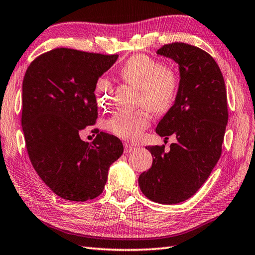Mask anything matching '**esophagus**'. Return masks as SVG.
<instances>
[{"mask_svg": "<svg viewBox=\"0 0 255 255\" xmlns=\"http://www.w3.org/2000/svg\"><path fill=\"white\" fill-rule=\"evenodd\" d=\"M124 148H125V153H130L134 149H136V147H133V145L129 144V143H125Z\"/></svg>", "mask_w": 255, "mask_h": 255, "instance_id": "34e87169", "label": "esophagus"}]
</instances>
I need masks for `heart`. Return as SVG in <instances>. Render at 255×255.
Here are the masks:
<instances>
[{"label": "heart", "instance_id": "1", "mask_svg": "<svg viewBox=\"0 0 255 255\" xmlns=\"http://www.w3.org/2000/svg\"><path fill=\"white\" fill-rule=\"evenodd\" d=\"M119 77L128 84L141 90V104L155 114H165L174 105L180 90L181 78L177 70L165 67L163 62L143 53L131 56L119 69ZM95 94L103 103L111 102L114 85L110 79L101 77L96 81ZM148 111L119 112L105 122L107 131L133 141L149 127Z\"/></svg>", "mask_w": 255, "mask_h": 255}]
</instances>
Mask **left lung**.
<instances>
[{
  "instance_id": "8db88e82",
  "label": "left lung",
  "mask_w": 255,
  "mask_h": 255,
  "mask_svg": "<svg viewBox=\"0 0 255 255\" xmlns=\"http://www.w3.org/2000/svg\"><path fill=\"white\" fill-rule=\"evenodd\" d=\"M180 67V90L174 105L155 131L161 137L175 134L177 142L145 147L152 166L138 183L145 197L172 205L192 197L210 175L221 155L228 103L223 73L209 53L185 42H172L156 51Z\"/></svg>"
}]
</instances>
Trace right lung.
Here are the masks:
<instances>
[{"label": "right lung", "mask_w": 255, "mask_h": 255, "mask_svg": "<svg viewBox=\"0 0 255 255\" xmlns=\"http://www.w3.org/2000/svg\"><path fill=\"white\" fill-rule=\"evenodd\" d=\"M118 55L56 48L30 63L23 81L21 126L37 174L63 199L85 202L102 194L108 169L123 154L121 140L92 130L97 119L95 84Z\"/></svg>", "instance_id": "1"}]
</instances>
